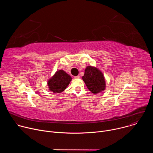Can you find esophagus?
Segmentation results:
<instances>
[{
    "instance_id": "1",
    "label": "esophagus",
    "mask_w": 153,
    "mask_h": 153,
    "mask_svg": "<svg viewBox=\"0 0 153 153\" xmlns=\"http://www.w3.org/2000/svg\"><path fill=\"white\" fill-rule=\"evenodd\" d=\"M75 78H76V79H79V78H80V76H79V75H78V76H76V77H75Z\"/></svg>"
}]
</instances>
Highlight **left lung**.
<instances>
[{"instance_id":"8db88e82","label":"left lung","mask_w":153,"mask_h":153,"mask_svg":"<svg viewBox=\"0 0 153 153\" xmlns=\"http://www.w3.org/2000/svg\"><path fill=\"white\" fill-rule=\"evenodd\" d=\"M82 79L92 93L97 94L105 89L106 83L103 73L96 67H87L85 70Z\"/></svg>"}]
</instances>
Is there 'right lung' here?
Returning a JSON list of instances; mask_svg holds the SVG:
<instances>
[{
	"instance_id": "add662e5",
	"label": "right lung",
	"mask_w": 153,
	"mask_h": 153,
	"mask_svg": "<svg viewBox=\"0 0 153 153\" xmlns=\"http://www.w3.org/2000/svg\"><path fill=\"white\" fill-rule=\"evenodd\" d=\"M72 78L63 70H59L48 80V86L51 91L54 93H61L67 88Z\"/></svg>"
}]
</instances>
